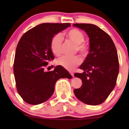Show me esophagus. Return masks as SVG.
<instances>
[{"label":"esophagus","mask_w":129,"mask_h":129,"mask_svg":"<svg viewBox=\"0 0 129 129\" xmlns=\"http://www.w3.org/2000/svg\"><path fill=\"white\" fill-rule=\"evenodd\" d=\"M70 74H71V75H72V76L73 77H74V72H70Z\"/></svg>","instance_id":"obj_1"}]
</instances>
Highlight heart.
<instances>
[{
	"label": "heart",
	"instance_id": "obj_1",
	"mask_svg": "<svg viewBox=\"0 0 129 129\" xmlns=\"http://www.w3.org/2000/svg\"><path fill=\"white\" fill-rule=\"evenodd\" d=\"M66 36L69 39L76 44L75 50L80 52L82 56L87 55L89 52V46L84 42L85 36L84 34L79 30L72 28L69 30L66 33ZM62 44H63V36L60 34L55 35L50 42V49L55 55H61L62 52ZM82 63L81 57L79 55L75 56H63L58 58L57 63L68 71H72Z\"/></svg>",
	"mask_w": 129,
	"mask_h": 129
}]
</instances>
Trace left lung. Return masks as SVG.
<instances>
[{
	"mask_svg": "<svg viewBox=\"0 0 129 129\" xmlns=\"http://www.w3.org/2000/svg\"><path fill=\"white\" fill-rule=\"evenodd\" d=\"M87 34L90 52L79 69L83 73H75L82 85L74 89L77 98L90 105L103 103L116 84L119 71L117 52L111 37L97 25L90 24H74Z\"/></svg>",
	"mask_w": 129,
	"mask_h": 129,
	"instance_id": "obj_1",
	"label": "left lung"
}]
</instances>
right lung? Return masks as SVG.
Listing matches in <instances>:
<instances>
[{
	"mask_svg": "<svg viewBox=\"0 0 129 129\" xmlns=\"http://www.w3.org/2000/svg\"><path fill=\"white\" fill-rule=\"evenodd\" d=\"M69 26L70 23H44L28 30L20 38L15 51L14 74L17 90L26 103H44L52 95L57 80L72 78L60 66L52 71H45L48 62L54 59L50 49L52 39Z\"/></svg>",
	"mask_w": 129,
	"mask_h": 129,
	"instance_id": "right-lung-1",
	"label": "right lung"
}]
</instances>
